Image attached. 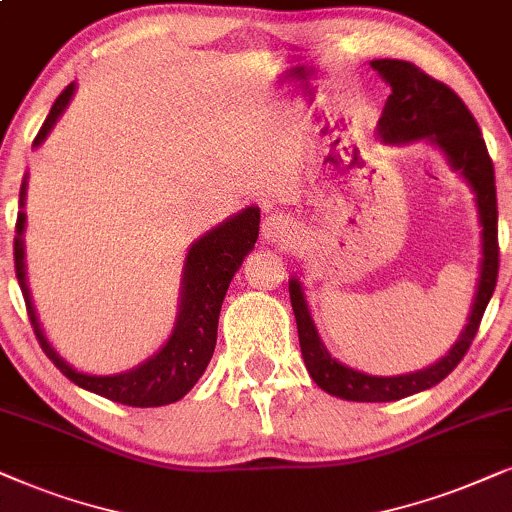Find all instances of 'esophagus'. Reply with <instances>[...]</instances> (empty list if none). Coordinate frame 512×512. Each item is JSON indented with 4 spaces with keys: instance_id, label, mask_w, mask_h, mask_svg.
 I'll list each match as a JSON object with an SVG mask.
<instances>
[{
    "instance_id": "obj_1",
    "label": "esophagus",
    "mask_w": 512,
    "mask_h": 512,
    "mask_svg": "<svg viewBox=\"0 0 512 512\" xmlns=\"http://www.w3.org/2000/svg\"><path fill=\"white\" fill-rule=\"evenodd\" d=\"M297 234V224L288 215H271L262 222V236L269 243H285Z\"/></svg>"
}]
</instances>
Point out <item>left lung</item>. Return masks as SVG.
<instances>
[{
    "mask_svg": "<svg viewBox=\"0 0 512 512\" xmlns=\"http://www.w3.org/2000/svg\"><path fill=\"white\" fill-rule=\"evenodd\" d=\"M370 67L391 86V95L377 124V138L384 145H410L426 140L428 145L440 149L449 168L459 173L473 192L480 220V276L466 325L452 349L424 370L398 374V377H377L339 363L318 335L299 276L290 278V302L297 320L299 346L311 379L335 398L353 400V403H391L440 384L466 356L499 276V229H496L499 210H496L492 159L487 154L478 121L459 95L407 60L381 58L372 60Z\"/></svg>",
    "mask_w": 512,
    "mask_h": 512,
    "instance_id": "8db88e82",
    "label": "left lung"
}]
</instances>
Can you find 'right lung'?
<instances>
[{
    "label": "right lung",
    "instance_id": "obj_1",
    "mask_svg": "<svg viewBox=\"0 0 512 512\" xmlns=\"http://www.w3.org/2000/svg\"><path fill=\"white\" fill-rule=\"evenodd\" d=\"M77 91V81H72L58 100L53 102L49 117H46L42 131L37 133L32 147H39L49 138V133L56 126V121L63 117V112L70 105ZM27 180L30 173H25L23 185H20L18 199V222L16 238H13V260H16L18 285L23 290L27 316L34 327L39 344L51 363L65 374L72 384H77L84 391H91L112 403L128 407H161L177 403L180 398L192 391L201 374L213 358L217 342V320L220 309L227 295L231 278L248 252H252L260 234V208L248 206L241 213L231 215L208 234H203L199 241L189 245L185 267L180 278V297H177V316L173 330L166 339V344L140 363L133 370L119 374H91L72 367L60 353L53 349V344L46 339L42 323L37 318V309L32 304L30 285H27V264H25V199H27Z\"/></svg>",
    "mask_w": 512,
    "mask_h": 512
}]
</instances>
